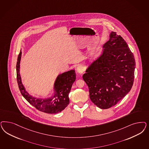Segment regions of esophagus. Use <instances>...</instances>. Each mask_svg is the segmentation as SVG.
Listing matches in <instances>:
<instances>
[{
	"mask_svg": "<svg viewBox=\"0 0 149 149\" xmlns=\"http://www.w3.org/2000/svg\"><path fill=\"white\" fill-rule=\"evenodd\" d=\"M84 69L82 66H79L76 68V71L79 74H82L84 72Z\"/></svg>",
	"mask_w": 149,
	"mask_h": 149,
	"instance_id": "1",
	"label": "esophagus"
}]
</instances>
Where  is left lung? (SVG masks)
I'll list each match as a JSON object with an SVG mask.
<instances>
[{"label":"left lung","instance_id":"1","mask_svg":"<svg viewBox=\"0 0 149 149\" xmlns=\"http://www.w3.org/2000/svg\"><path fill=\"white\" fill-rule=\"evenodd\" d=\"M101 55L88 66L83 79L91 101L101 109L115 105L133 86L135 61L127 43L115 32L102 46Z\"/></svg>","mask_w":149,"mask_h":149}]
</instances>
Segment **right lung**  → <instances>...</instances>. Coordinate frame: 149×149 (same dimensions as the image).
<instances>
[{
	"mask_svg": "<svg viewBox=\"0 0 149 149\" xmlns=\"http://www.w3.org/2000/svg\"><path fill=\"white\" fill-rule=\"evenodd\" d=\"M22 52H20L16 64L17 81L19 91L25 99L38 110L47 113H58L63 110L69 104L68 94L76 76L74 70H71L58 75L53 86V95L50 97L42 99L30 95L22 83L19 74L20 61Z\"/></svg>",
	"mask_w": 149,
	"mask_h": 149,
	"instance_id": "right-lung-1",
	"label": "right lung"
}]
</instances>
